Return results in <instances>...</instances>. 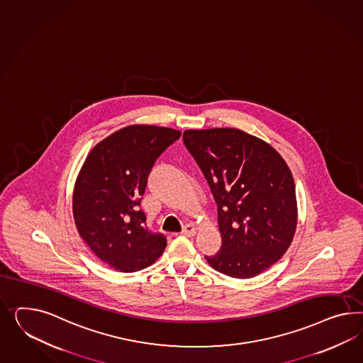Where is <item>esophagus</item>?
Segmentation results:
<instances>
[{
	"label": "esophagus",
	"mask_w": 363,
	"mask_h": 363,
	"mask_svg": "<svg viewBox=\"0 0 363 363\" xmlns=\"http://www.w3.org/2000/svg\"><path fill=\"white\" fill-rule=\"evenodd\" d=\"M184 236H188V238H192V236H195L196 235V228L192 225V224H186L184 225V228H183V232H182Z\"/></svg>",
	"instance_id": "1"
}]
</instances>
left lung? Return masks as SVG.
<instances>
[{"instance_id":"8db88e82","label":"left lung","mask_w":363,"mask_h":363,"mask_svg":"<svg viewBox=\"0 0 363 363\" xmlns=\"http://www.w3.org/2000/svg\"><path fill=\"white\" fill-rule=\"evenodd\" d=\"M183 142L218 206L221 248L215 270L250 279L284 256L297 227L296 188L280 154L238 128L186 130Z\"/></svg>"}]
</instances>
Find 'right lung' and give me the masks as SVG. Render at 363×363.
<instances>
[{
	"instance_id": "add662e5",
	"label": "right lung",
	"mask_w": 363,
	"mask_h": 363,
	"mask_svg": "<svg viewBox=\"0 0 363 363\" xmlns=\"http://www.w3.org/2000/svg\"><path fill=\"white\" fill-rule=\"evenodd\" d=\"M182 133L135 125L94 147L77 177L73 215L78 233L104 264L121 272L145 269L162 256L167 238L151 232L140 209L156 159Z\"/></svg>"
}]
</instances>
